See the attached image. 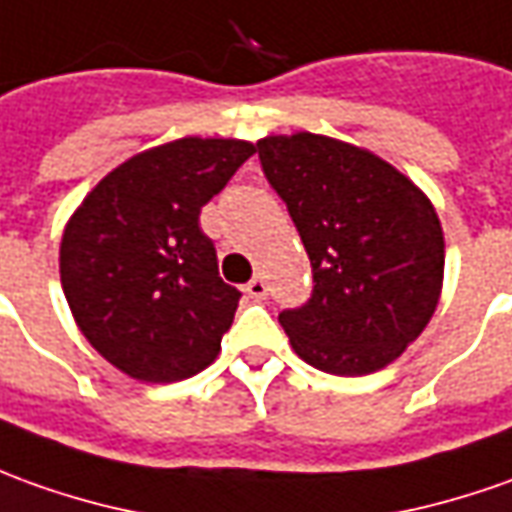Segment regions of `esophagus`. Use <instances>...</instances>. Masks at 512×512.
Masks as SVG:
<instances>
[{
  "mask_svg": "<svg viewBox=\"0 0 512 512\" xmlns=\"http://www.w3.org/2000/svg\"><path fill=\"white\" fill-rule=\"evenodd\" d=\"M246 294H249L252 300H266V294H269V285H266V280L257 274V277H252V280L246 283Z\"/></svg>",
  "mask_w": 512,
  "mask_h": 512,
  "instance_id": "1",
  "label": "esophagus"
}]
</instances>
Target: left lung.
Returning a JSON list of instances; mask_svg holds the SVG:
<instances>
[{"instance_id": "left-lung-1", "label": "left lung", "mask_w": 512, "mask_h": 512, "mask_svg": "<svg viewBox=\"0 0 512 512\" xmlns=\"http://www.w3.org/2000/svg\"><path fill=\"white\" fill-rule=\"evenodd\" d=\"M257 156L311 257L314 291L280 314L294 353L330 375H370L429 325L443 288L440 218L415 184L322 134L266 137Z\"/></svg>"}]
</instances>
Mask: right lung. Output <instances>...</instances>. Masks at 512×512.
<instances>
[{
	"label": "right lung",
	"mask_w": 512,
	"mask_h": 512,
	"mask_svg": "<svg viewBox=\"0 0 512 512\" xmlns=\"http://www.w3.org/2000/svg\"><path fill=\"white\" fill-rule=\"evenodd\" d=\"M252 154L243 139H176L111 170L69 218L66 302L89 344L125 375L170 384L218 356L241 291L218 277L198 215Z\"/></svg>",
	"instance_id": "add662e5"
}]
</instances>
